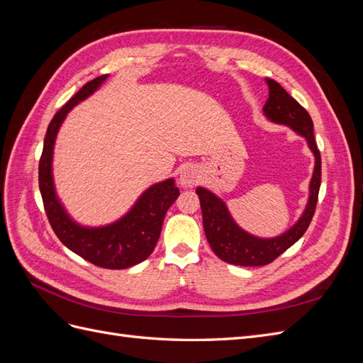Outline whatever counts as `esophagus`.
I'll list each match as a JSON object with an SVG mask.
<instances>
[{
	"label": "esophagus",
	"instance_id": "obj_1",
	"mask_svg": "<svg viewBox=\"0 0 363 363\" xmlns=\"http://www.w3.org/2000/svg\"><path fill=\"white\" fill-rule=\"evenodd\" d=\"M179 180H180V184L184 186V188H192V186L199 183V180H200L199 169H195L194 167H184L180 171Z\"/></svg>",
	"mask_w": 363,
	"mask_h": 363
}]
</instances>
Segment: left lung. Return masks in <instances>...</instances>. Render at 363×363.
Instances as JSON below:
<instances>
[{"mask_svg": "<svg viewBox=\"0 0 363 363\" xmlns=\"http://www.w3.org/2000/svg\"><path fill=\"white\" fill-rule=\"evenodd\" d=\"M267 83L269 86V98L263 106V112L272 123L288 125L307 139V144L315 155V171L311 182L309 203L300 221L286 233L274 239H260L245 233L235 224L225 204L216 195L204 188L196 189L208 245L219 259L239 267L268 265L292 247L306 233L312 221L321 186V155L315 142L311 115L276 80L267 79Z\"/></svg>", "mask_w": 363, "mask_h": 363, "instance_id": "1", "label": "left lung"}]
</instances>
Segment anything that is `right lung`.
Returning <instances> with one entry per match:
<instances>
[{
  "instance_id": "right-lung-1",
  "label": "right lung",
  "mask_w": 363,
  "mask_h": 363,
  "mask_svg": "<svg viewBox=\"0 0 363 363\" xmlns=\"http://www.w3.org/2000/svg\"><path fill=\"white\" fill-rule=\"evenodd\" d=\"M106 79L107 75H100L87 82L51 119L39 160V189L48 221L63 245L100 268L125 269L145 260L155 250L164 215L180 195L174 180L151 186L118 223L101 228H86L77 225L63 211L54 192L51 174L54 140L65 116L75 104L94 94Z\"/></svg>"
}]
</instances>
